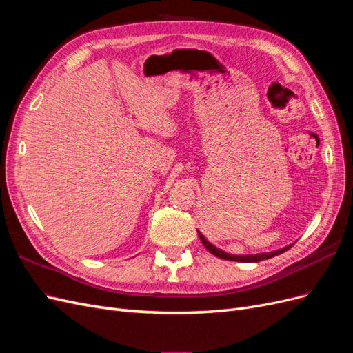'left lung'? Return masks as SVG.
<instances>
[{
	"instance_id": "1",
	"label": "left lung",
	"mask_w": 353,
	"mask_h": 353,
	"mask_svg": "<svg viewBox=\"0 0 353 353\" xmlns=\"http://www.w3.org/2000/svg\"><path fill=\"white\" fill-rule=\"evenodd\" d=\"M199 237H200L203 245H205V248H206L212 254L218 256V258H221V259L234 261V262H259V261H263V259H270V258H274V256H276V254L284 253L285 250H288V249H290L292 245H293V244L285 245V248H283V249H279V250H275V252H268V253H258V254H231V253H227V252H223V250L218 249L216 245H213L210 241H208L206 237L203 236V234H201L200 231H199Z\"/></svg>"
}]
</instances>
